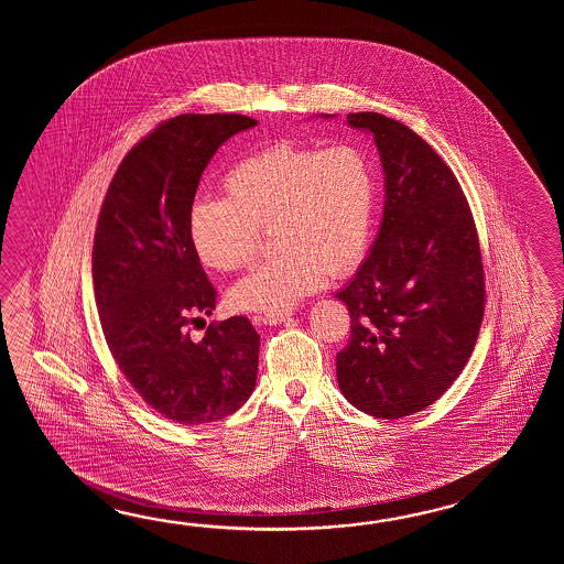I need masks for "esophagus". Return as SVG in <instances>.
I'll list each match as a JSON object with an SVG mask.
<instances>
[{
    "label": "esophagus",
    "mask_w": 564,
    "mask_h": 564,
    "mask_svg": "<svg viewBox=\"0 0 564 564\" xmlns=\"http://www.w3.org/2000/svg\"><path fill=\"white\" fill-rule=\"evenodd\" d=\"M290 318H292L290 312H268L264 316H260V321L264 324H270V326H272V324L286 323Z\"/></svg>",
    "instance_id": "34e87169"
}]
</instances>
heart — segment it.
Masks as SVG:
<instances>
[{
  "mask_svg": "<svg viewBox=\"0 0 564 564\" xmlns=\"http://www.w3.org/2000/svg\"><path fill=\"white\" fill-rule=\"evenodd\" d=\"M226 199L199 197L187 236L202 264L231 272L250 264L260 229L276 253L229 290L238 311L286 312L362 262L371 238L375 167L357 144L328 149L270 144L226 171Z\"/></svg>",
  "mask_w": 564,
  "mask_h": 564,
  "instance_id": "1",
  "label": "heart"
}]
</instances>
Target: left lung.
Instances as JSON below:
<instances>
[{
  "label": "left lung",
  "instance_id": "8db88e82",
  "mask_svg": "<svg viewBox=\"0 0 564 564\" xmlns=\"http://www.w3.org/2000/svg\"><path fill=\"white\" fill-rule=\"evenodd\" d=\"M347 120L375 139L384 205L371 252L335 294L350 314L336 379L350 405L399 420L444 395L476 347L486 299L478 234L456 175L420 134L379 112Z\"/></svg>",
  "mask_w": 564,
  "mask_h": 564
}]
</instances>
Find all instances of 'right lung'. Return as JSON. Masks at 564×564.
I'll return each mask as SVG.
<instances>
[{
  "mask_svg": "<svg viewBox=\"0 0 564 564\" xmlns=\"http://www.w3.org/2000/svg\"><path fill=\"white\" fill-rule=\"evenodd\" d=\"M256 124L243 115L161 122L122 159L96 224L93 280L108 348L144 403L183 425L228 417L256 387L260 335L246 316L189 335L216 311V288L187 236L207 163Z\"/></svg>",
  "mask_w": 564,
  "mask_h": 564,
  "instance_id": "right-lung-1",
  "label": "right lung"
}]
</instances>
